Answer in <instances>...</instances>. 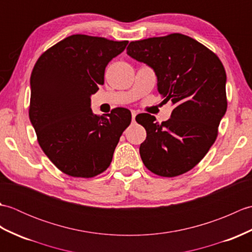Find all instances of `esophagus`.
Segmentation results:
<instances>
[{
  "instance_id": "34e87169",
  "label": "esophagus",
  "mask_w": 252,
  "mask_h": 252,
  "mask_svg": "<svg viewBox=\"0 0 252 252\" xmlns=\"http://www.w3.org/2000/svg\"><path fill=\"white\" fill-rule=\"evenodd\" d=\"M135 117H136V111L133 110V111H132V121H133V122L135 121Z\"/></svg>"
}]
</instances>
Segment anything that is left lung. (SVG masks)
Masks as SVG:
<instances>
[{"label": "left lung", "instance_id": "left-lung-1", "mask_svg": "<svg viewBox=\"0 0 252 252\" xmlns=\"http://www.w3.org/2000/svg\"><path fill=\"white\" fill-rule=\"evenodd\" d=\"M126 54L153 69L162 103L174 105L161 123L149 114L136 116L147 134L140 146L143 162L160 176L183 174L216 141L227 108L225 69L215 53L181 33L133 41Z\"/></svg>", "mask_w": 252, "mask_h": 252}]
</instances>
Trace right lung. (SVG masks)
I'll use <instances>...</instances> for the list:
<instances>
[{"mask_svg":"<svg viewBox=\"0 0 252 252\" xmlns=\"http://www.w3.org/2000/svg\"><path fill=\"white\" fill-rule=\"evenodd\" d=\"M127 43L73 34L35 63L29 118L42 151L63 173L93 178L104 172L130 126L129 109L118 107L101 117L91 109V96L104 84L106 66Z\"/></svg>","mask_w":252,"mask_h":252,"instance_id":"right-lung-1","label":"right lung"}]
</instances>
